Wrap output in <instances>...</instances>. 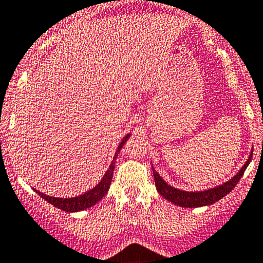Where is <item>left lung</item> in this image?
Returning a JSON list of instances; mask_svg holds the SVG:
<instances>
[{
	"mask_svg": "<svg viewBox=\"0 0 263 263\" xmlns=\"http://www.w3.org/2000/svg\"><path fill=\"white\" fill-rule=\"evenodd\" d=\"M253 157V151L250 156H249L248 161L243 164L239 172L237 173L232 180L223 182L222 185H218L216 188L206 189V191L202 192H185L180 191V189H176L173 186L168 185L165 181H164L161 177L159 176V173L154 170L152 166V171H154V177H155V184H156L157 192L160 195L163 196L165 200L171 201L175 205H179L182 208H198V206H205V205H212L214 204L216 201L221 200L222 197L233 191V188L238 184V181L241 180L242 175L245 172L246 166L249 165V163L252 161Z\"/></svg>",
	"mask_w": 263,
	"mask_h": 263,
	"instance_id": "obj_1",
	"label": "left lung"
}]
</instances>
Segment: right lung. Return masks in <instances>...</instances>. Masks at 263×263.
<instances>
[{"instance_id":"right-lung-1","label":"right lung","mask_w":263,"mask_h":263,"mask_svg":"<svg viewBox=\"0 0 263 263\" xmlns=\"http://www.w3.org/2000/svg\"><path fill=\"white\" fill-rule=\"evenodd\" d=\"M129 135H127L122 141H120V144H119L118 149H116L115 157H114L112 163L109 165L108 171L106 172V175L103 176V179L100 180V182L98 184L95 188H92L91 191L86 192L83 195L77 196V197L72 198H57V197H51V196L43 195L41 193L40 191H35L43 200H46L47 202H50L51 205H54L58 209H62L65 212H79V211H84V209H87V208H91L92 205H95L98 201H100L102 198L106 196V193L108 192L109 185H111V180H112V175H114V170H115V159L118 157L119 151L122 149V147L124 145V143L128 140Z\"/></svg>"}]
</instances>
